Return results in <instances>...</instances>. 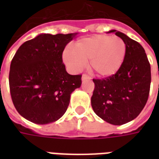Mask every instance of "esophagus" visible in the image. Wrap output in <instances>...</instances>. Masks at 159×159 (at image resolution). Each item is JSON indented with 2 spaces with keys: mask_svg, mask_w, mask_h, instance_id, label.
I'll use <instances>...</instances> for the list:
<instances>
[{
  "mask_svg": "<svg viewBox=\"0 0 159 159\" xmlns=\"http://www.w3.org/2000/svg\"><path fill=\"white\" fill-rule=\"evenodd\" d=\"M82 81H86V80H91V77L89 76H87V74H83L82 77Z\"/></svg>",
  "mask_w": 159,
  "mask_h": 159,
  "instance_id": "obj_1",
  "label": "esophagus"
}]
</instances>
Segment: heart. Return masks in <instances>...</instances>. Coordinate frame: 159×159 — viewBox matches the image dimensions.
Instances as JSON below:
<instances>
[{"mask_svg":"<svg viewBox=\"0 0 159 159\" xmlns=\"http://www.w3.org/2000/svg\"><path fill=\"white\" fill-rule=\"evenodd\" d=\"M127 53L122 39L97 34L81 39L72 43V51L65 50L62 59L73 72H80L89 61V68L100 77H110L120 71Z\"/></svg>","mask_w":159,"mask_h":159,"instance_id":"heart-1","label":"heart"}]
</instances>
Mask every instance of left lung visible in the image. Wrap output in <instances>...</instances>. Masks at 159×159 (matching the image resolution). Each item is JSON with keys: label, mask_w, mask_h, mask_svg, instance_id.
<instances>
[{"label": "left lung", "mask_w": 159, "mask_h": 159, "mask_svg": "<svg viewBox=\"0 0 159 159\" xmlns=\"http://www.w3.org/2000/svg\"><path fill=\"white\" fill-rule=\"evenodd\" d=\"M122 39L127 46L123 66L116 74L93 79L95 88L91 102L93 111L105 121L121 125L139 115L148 101L151 67L140 43L121 33L110 30Z\"/></svg>", "instance_id": "8db88e82"}]
</instances>
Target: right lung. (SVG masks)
Here are the masks:
<instances>
[{
  "label": "right lung",
  "instance_id": "obj_1",
  "mask_svg": "<svg viewBox=\"0 0 159 159\" xmlns=\"http://www.w3.org/2000/svg\"><path fill=\"white\" fill-rule=\"evenodd\" d=\"M77 33L41 34L25 42L11 61L9 84L13 104L26 120L46 125L62 117L82 75H70L62 62L65 47Z\"/></svg>",
  "mask_w": 159,
  "mask_h": 159
}]
</instances>
